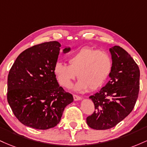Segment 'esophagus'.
I'll use <instances>...</instances> for the list:
<instances>
[{
	"label": "esophagus",
	"instance_id": "34e87169",
	"mask_svg": "<svg viewBox=\"0 0 147 147\" xmlns=\"http://www.w3.org/2000/svg\"><path fill=\"white\" fill-rule=\"evenodd\" d=\"M74 100H76H76H81L82 98L80 96H78L76 94H74Z\"/></svg>",
	"mask_w": 147,
	"mask_h": 147
}]
</instances>
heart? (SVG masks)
<instances>
[{
	"label": "heart",
	"instance_id": "1",
	"mask_svg": "<svg viewBox=\"0 0 147 147\" xmlns=\"http://www.w3.org/2000/svg\"><path fill=\"white\" fill-rule=\"evenodd\" d=\"M69 65L62 62H55L53 71L59 83L69 88L76 77L79 78L76 91H85L90 88L98 90L108 80L112 68L111 56L105 51L84 47L71 55Z\"/></svg>",
	"mask_w": 147,
	"mask_h": 147
}]
</instances>
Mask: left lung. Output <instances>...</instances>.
Segmentation results:
<instances>
[{
  "instance_id": "8db88e82",
  "label": "left lung",
  "mask_w": 147,
  "mask_h": 147,
  "mask_svg": "<svg viewBox=\"0 0 147 147\" xmlns=\"http://www.w3.org/2000/svg\"><path fill=\"white\" fill-rule=\"evenodd\" d=\"M113 60L110 80L90 98L95 111L87 117V123L96 130H106L116 126L131 113L138 98L140 69L124 49L110 48Z\"/></svg>"
}]
</instances>
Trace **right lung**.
I'll use <instances>...</instances> for the list:
<instances>
[{"mask_svg":"<svg viewBox=\"0 0 147 147\" xmlns=\"http://www.w3.org/2000/svg\"><path fill=\"white\" fill-rule=\"evenodd\" d=\"M61 44L44 42L26 49L17 57L7 78V101L25 126L47 130L60 122L72 94L59 85L53 71ZM71 51L63 49L64 53Z\"/></svg>","mask_w":147,"mask_h":147,"instance_id":"obj_1","label":"right lung"}]
</instances>
